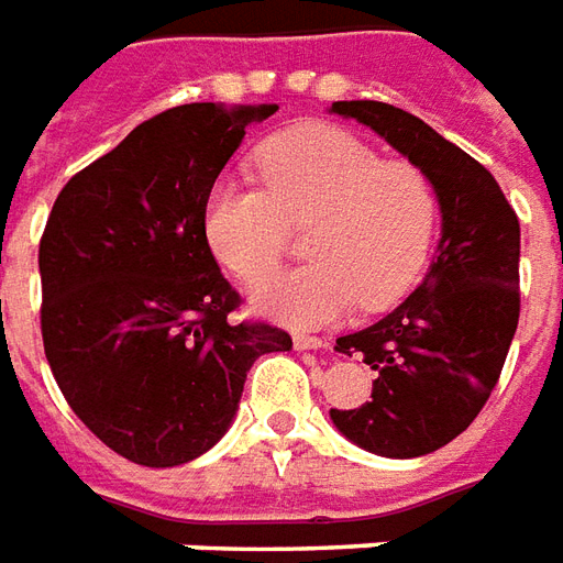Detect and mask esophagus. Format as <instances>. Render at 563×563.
<instances>
[{
	"label": "esophagus",
	"instance_id": "obj_1",
	"mask_svg": "<svg viewBox=\"0 0 563 563\" xmlns=\"http://www.w3.org/2000/svg\"><path fill=\"white\" fill-rule=\"evenodd\" d=\"M292 343L295 350H325V346H329L322 338H313V334H295Z\"/></svg>",
	"mask_w": 563,
	"mask_h": 563
}]
</instances>
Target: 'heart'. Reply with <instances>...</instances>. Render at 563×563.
<instances>
[{
  "label": "heart",
  "instance_id": "obj_1",
  "mask_svg": "<svg viewBox=\"0 0 563 563\" xmlns=\"http://www.w3.org/2000/svg\"><path fill=\"white\" fill-rule=\"evenodd\" d=\"M256 165L268 194L222 177L205 198V238L234 277H265L289 222L313 220L305 244L313 262L250 295L262 317L313 329L346 317L355 301L374 313L413 292L437 234V196L422 168L319 123L265 141Z\"/></svg>",
  "mask_w": 563,
  "mask_h": 563
}]
</instances>
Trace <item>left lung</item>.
<instances>
[{
	"label": "left lung",
	"mask_w": 563,
	"mask_h": 563,
	"mask_svg": "<svg viewBox=\"0 0 563 563\" xmlns=\"http://www.w3.org/2000/svg\"><path fill=\"white\" fill-rule=\"evenodd\" d=\"M329 111L374 129L434 186L440 241L428 274L389 317L334 346L377 371L371 401L331 410L334 428L383 459H419L476 419L507 362L519 325V217L495 177L419 117L371 99Z\"/></svg>",
	"instance_id": "8db88e82"
}]
</instances>
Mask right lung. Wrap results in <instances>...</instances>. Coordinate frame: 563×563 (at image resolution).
<instances>
[{
  "label": "right lung",
  "mask_w": 563,
  "mask_h": 563,
  "mask_svg": "<svg viewBox=\"0 0 563 563\" xmlns=\"http://www.w3.org/2000/svg\"><path fill=\"white\" fill-rule=\"evenodd\" d=\"M277 104L192 102L141 123L56 196L38 246L42 338L68 407L117 455L177 467L232 428L246 371L292 350L241 305L205 198Z\"/></svg>",
  "instance_id": "1"
}]
</instances>
